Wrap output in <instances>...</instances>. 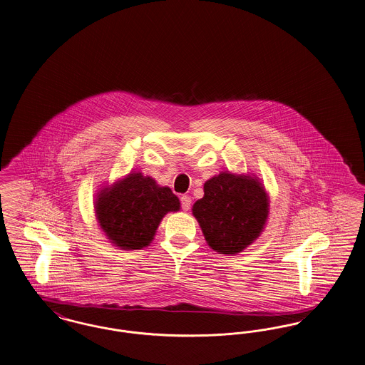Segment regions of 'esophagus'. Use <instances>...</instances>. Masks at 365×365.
<instances>
[{"instance_id": "1", "label": "esophagus", "mask_w": 365, "mask_h": 365, "mask_svg": "<svg viewBox=\"0 0 365 365\" xmlns=\"http://www.w3.org/2000/svg\"><path fill=\"white\" fill-rule=\"evenodd\" d=\"M180 202H181V209L184 211L190 210V207H191V197L188 196V195H182L181 197H180Z\"/></svg>"}]
</instances>
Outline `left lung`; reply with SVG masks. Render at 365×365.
<instances>
[{"label": "left lung", "mask_w": 365, "mask_h": 365, "mask_svg": "<svg viewBox=\"0 0 365 365\" xmlns=\"http://www.w3.org/2000/svg\"><path fill=\"white\" fill-rule=\"evenodd\" d=\"M206 242L220 254H237L264 230L268 195L250 175L222 173L205 182V196L192 207Z\"/></svg>", "instance_id": "8db88e82"}]
</instances>
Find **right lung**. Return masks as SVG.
<instances>
[{"mask_svg":"<svg viewBox=\"0 0 365 365\" xmlns=\"http://www.w3.org/2000/svg\"><path fill=\"white\" fill-rule=\"evenodd\" d=\"M95 209L111 243L120 250H141L151 243L166 212L180 210V200L151 177L130 173L100 192Z\"/></svg>","mask_w":365,"mask_h":365,"instance_id":"right-lung-1","label":"right lung"}]
</instances>
